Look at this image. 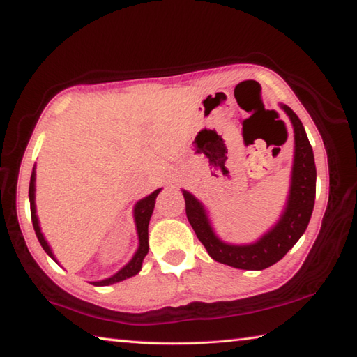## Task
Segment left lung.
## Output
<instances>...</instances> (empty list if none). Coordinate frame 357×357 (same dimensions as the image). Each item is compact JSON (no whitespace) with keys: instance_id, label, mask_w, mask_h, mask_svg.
Returning <instances> with one entry per match:
<instances>
[{"instance_id":"left-lung-1","label":"left lung","mask_w":357,"mask_h":357,"mask_svg":"<svg viewBox=\"0 0 357 357\" xmlns=\"http://www.w3.org/2000/svg\"><path fill=\"white\" fill-rule=\"evenodd\" d=\"M282 109L294 127V162L290 195L279 222L264 236L250 245H229L219 241L206 215V210L193 195L184 190L187 219L196 236L207 248L215 261L242 270H264L282 259L307 230L313 213L316 198V165L313 149L310 146L305 128L298 115L288 107Z\"/></svg>"}]
</instances>
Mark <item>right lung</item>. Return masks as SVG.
Returning a JSON list of instances; mask_svg holds the SVG:
<instances>
[{
    "mask_svg": "<svg viewBox=\"0 0 357 357\" xmlns=\"http://www.w3.org/2000/svg\"><path fill=\"white\" fill-rule=\"evenodd\" d=\"M159 190H155L147 198L141 199L138 204H136L135 207V222H136V230H138V238H139V248L138 252L135 253L133 259L128 262L124 268H121L116 275H113L112 278H107L104 280H100V282H93V285H110V284H115L119 282V280H124L127 278H132L135 276L136 273L141 270V265L144 257L149 253V222H150V216L153 213V208H155V199L158 196ZM29 198H30V215H32V224H33V229L36 233V238L40 241L41 247L44 248V252L47 253L53 261L55 259V256H53L52 250L49 247L47 242H45L41 229H40V224H38V218H36V210H35V169L32 172V176H30V185H29Z\"/></svg>",
    "mask_w": 357,
    "mask_h": 357,
    "instance_id": "1",
    "label": "right lung"
}]
</instances>
